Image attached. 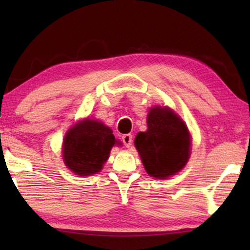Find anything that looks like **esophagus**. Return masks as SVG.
<instances>
[{"instance_id": "1", "label": "esophagus", "mask_w": 250, "mask_h": 250, "mask_svg": "<svg viewBox=\"0 0 250 250\" xmlns=\"http://www.w3.org/2000/svg\"><path fill=\"white\" fill-rule=\"evenodd\" d=\"M121 140H122V142H124V145L126 147H129L131 146V143H132V134H130V133L124 134L121 137Z\"/></svg>"}]
</instances>
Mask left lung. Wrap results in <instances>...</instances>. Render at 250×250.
<instances>
[{
    "instance_id": "1",
    "label": "left lung",
    "mask_w": 250,
    "mask_h": 250,
    "mask_svg": "<svg viewBox=\"0 0 250 250\" xmlns=\"http://www.w3.org/2000/svg\"><path fill=\"white\" fill-rule=\"evenodd\" d=\"M147 130L134 145L147 174L166 179L182 170L189 158L191 138L182 119L167 108L155 107L147 116Z\"/></svg>"
}]
</instances>
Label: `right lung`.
I'll list each match as a JSON object with an SVG mask.
<instances>
[{
  "mask_svg": "<svg viewBox=\"0 0 250 250\" xmlns=\"http://www.w3.org/2000/svg\"><path fill=\"white\" fill-rule=\"evenodd\" d=\"M115 145L118 143L111 129L101 122L87 119L73 126L66 134L62 156L66 166L75 174L91 175L103 168Z\"/></svg>",
  "mask_w": 250,
  "mask_h": 250,
  "instance_id": "1",
  "label": "right lung"
}]
</instances>
